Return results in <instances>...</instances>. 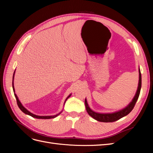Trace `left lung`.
<instances>
[{
    "instance_id": "8db88e82",
    "label": "left lung",
    "mask_w": 153,
    "mask_h": 153,
    "mask_svg": "<svg viewBox=\"0 0 153 153\" xmlns=\"http://www.w3.org/2000/svg\"><path fill=\"white\" fill-rule=\"evenodd\" d=\"M142 86V78H141V73L139 69V82H138V87L137 91V93L134 97L133 101L130 103L127 107L123 109L122 110H120L117 112H115L113 114H99L96 113L92 111L89 107V105L87 104L86 99L85 100V108L87 113L89 114V115L92 117H93L94 119L97 120L100 122H103V123H112L117 121L121 118L126 116L129 113L131 112V111L133 109L134 106H135L137 100L138 98V96L140 95V89Z\"/></svg>"
}]
</instances>
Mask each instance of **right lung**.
Instances as JSON below:
<instances>
[{
  "instance_id": "right-lung-1",
  "label": "right lung",
  "mask_w": 153,
  "mask_h": 153,
  "mask_svg": "<svg viewBox=\"0 0 153 153\" xmlns=\"http://www.w3.org/2000/svg\"><path fill=\"white\" fill-rule=\"evenodd\" d=\"M14 75H15V72H14V74H13V78H14ZM13 91L15 92V89H14V86H13ZM71 95H69L68 98H67V99L69 98V96H70ZM15 98H16V102H17V105H18V107L20 108V109L24 113H25V114H27V115H30V116H32V117H34V118H37V119H52V118H54V117H57V115H59L61 113H59V114H57V115H52V116H39V115H34V114H32V113H30L29 111H28L25 108H24V106H23V105L21 104V103H20V101L18 100V97H17V96L16 95V94H15ZM66 99V100H67ZM66 101H65V102H66Z\"/></svg>"
}]
</instances>
